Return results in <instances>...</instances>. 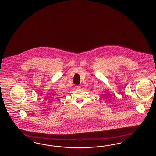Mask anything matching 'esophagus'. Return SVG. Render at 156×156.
<instances>
[{
    "mask_svg": "<svg viewBox=\"0 0 156 156\" xmlns=\"http://www.w3.org/2000/svg\"><path fill=\"white\" fill-rule=\"evenodd\" d=\"M76 87L77 89H80L81 87V86L80 85H77V86H76Z\"/></svg>",
    "mask_w": 156,
    "mask_h": 156,
    "instance_id": "obj_1",
    "label": "esophagus"
}]
</instances>
